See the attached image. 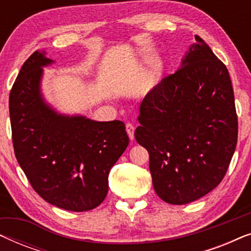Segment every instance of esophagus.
Returning <instances> with one entry per match:
<instances>
[{
    "label": "esophagus",
    "mask_w": 251,
    "mask_h": 251,
    "mask_svg": "<svg viewBox=\"0 0 251 251\" xmlns=\"http://www.w3.org/2000/svg\"><path fill=\"white\" fill-rule=\"evenodd\" d=\"M126 133H128L129 138L131 140L135 139V126H133L131 123H126Z\"/></svg>",
    "instance_id": "34e87169"
}]
</instances>
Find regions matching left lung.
Masks as SVG:
<instances>
[{
	"label": "left lung",
	"instance_id": "1",
	"mask_svg": "<svg viewBox=\"0 0 251 251\" xmlns=\"http://www.w3.org/2000/svg\"><path fill=\"white\" fill-rule=\"evenodd\" d=\"M137 143L150 154L153 187L170 204L204 197L224 178L238 142L227 68L200 36L180 67L145 96Z\"/></svg>",
	"mask_w": 251,
	"mask_h": 251
}]
</instances>
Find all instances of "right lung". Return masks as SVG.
Here are the masks:
<instances>
[{
	"mask_svg": "<svg viewBox=\"0 0 251 251\" xmlns=\"http://www.w3.org/2000/svg\"><path fill=\"white\" fill-rule=\"evenodd\" d=\"M35 51L9 97L12 143L20 168L43 200L70 211H88L105 200L108 174L129 144L122 121L100 122L63 114L43 97V67L54 63Z\"/></svg>",
	"mask_w": 251,
	"mask_h": 251,
	"instance_id": "right-lung-1",
	"label": "right lung"
}]
</instances>
